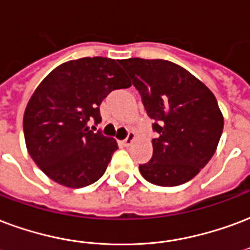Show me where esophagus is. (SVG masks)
Segmentation results:
<instances>
[{"instance_id": "esophagus-1", "label": "esophagus", "mask_w": 250, "mask_h": 250, "mask_svg": "<svg viewBox=\"0 0 250 250\" xmlns=\"http://www.w3.org/2000/svg\"><path fill=\"white\" fill-rule=\"evenodd\" d=\"M134 138H136V134H134V133H133V132H129V134H127L126 138H125V140L123 141L124 145H125V146L130 145L133 141H134Z\"/></svg>"}]
</instances>
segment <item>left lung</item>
Returning <instances> with one entry per match:
<instances>
[{"label": "left lung", "mask_w": 250, "mask_h": 250, "mask_svg": "<svg viewBox=\"0 0 250 250\" xmlns=\"http://www.w3.org/2000/svg\"><path fill=\"white\" fill-rule=\"evenodd\" d=\"M140 92L158 138L141 175L157 186L191 181L209 162L220 141L224 117L216 97L181 65L162 59L120 61Z\"/></svg>", "instance_id": "obj_1"}]
</instances>
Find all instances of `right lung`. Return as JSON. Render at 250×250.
Instances as JSON below:
<instances>
[{"label": "right lung", "mask_w": 250, "mask_h": 250, "mask_svg": "<svg viewBox=\"0 0 250 250\" xmlns=\"http://www.w3.org/2000/svg\"><path fill=\"white\" fill-rule=\"evenodd\" d=\"M130 85L118 61L101 56L65 62L43 79L26 106L23 133L30 157L50 179L80 188L104 175L117 142L88 123H100L110 92Z\"/></svg>", "instance_id": "obj_1"}]
</instances>
